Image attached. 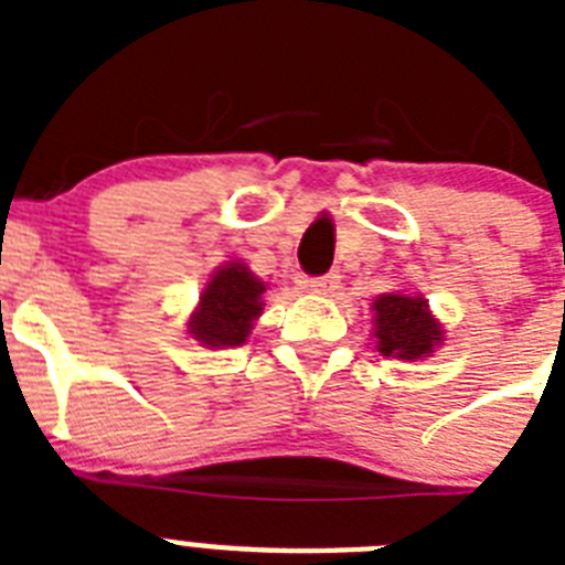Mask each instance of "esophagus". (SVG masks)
<instances>
[{"label":"esophagus","mask_w":565,"mask_h":565,"mask_svg":"<svg viewBox=\"0 0 565 565\" xmlns=\"http://www.w3.org/2000/svg\"><path fill=\"white\" fill-rule=\"evenodd\" d=\"M308 288L313 294H333L339 288V274L337 271H328L322 277H311L308 279Z\"/></svg>","instance_id":"esophagus-1"}]
</instances>
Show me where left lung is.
<instances>
[{
	"label": "left lung",
	"mask_w": 565,
	"mask_h": 565,
	"mask_svg": "<svg viewBox=\"0 0 565 565\" xmlns=\"http://www.w3.org/2000/svg\"><path fill=\"white\" fill-rule=\"evenodd\" d=\"M376 311L379 353L393 359H407L416 362L422 356H430L433 348L441 342V328L427 311V302L422 297H404V294H382L373 302Z\"/></svg>",
	"instance_id": "left-lung-1"
}]
</instances>
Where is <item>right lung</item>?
<instances>
[{
  "instance_id": "obj_1",
  "label": "right lung",
  "mask_w": 565,
  "mask_h": 565,
  "mask_svg": "<svg viewBox=\"0 0 565 565\" xmlns=\"http://www.w3.org/2000/svg\"><path fill=\"white\" fill-rule=\"evenodd\" d=\"M263 291L266 286L246 266L232 263L221 268L203 288L201 308L189 322L194 339L209 348H237L246 342L252 322L263 311Z\"/></svg>"
}]
</instances>
